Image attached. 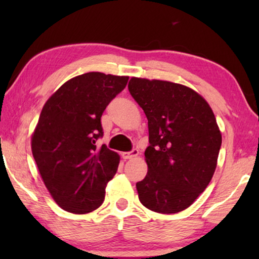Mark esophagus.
Instances as JSON below:
<instances>
[{
  "mask_svg": "<svg viewBox=\"0 0 259 259\" xmlns=\"http://www.w3.org/2000/svg\"><path fill=\"white\" fill-rule=\"evenodd\" d=\"M138 154H139V150H138V148H133V150L130 152H123L122 158L123 159H132V158H136Z\"/></svg>",
  "mask_w": 259,
  "mask_h": 259,
  "instance_id": "34e87169",
  "label": "esophagus"
}]
</instances>
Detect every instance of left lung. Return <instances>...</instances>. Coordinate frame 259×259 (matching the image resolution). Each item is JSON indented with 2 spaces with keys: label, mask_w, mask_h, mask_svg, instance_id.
<instances>
[{
  "label": "left lung",
  "mask_w": 259,
  "mask_h": 259,
  "mask_svg": "<svg viewBox=\"0 0 259 259\" xmlns=\"http://www.w3.org/2000/svg\"><path fill=\"white\" fill-rule=\"evenodd\" d=\"M128 91L148 120L147 175L140 203L159 213L185 210L213 177L222 134L206 100L183 84L132 77Z\"/></svg>",
  "instance_id": "left-lung-1"
}]
</instances>
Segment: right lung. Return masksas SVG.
Masks as SVG:
<instances>
[{
	"label": "right lung",
	"mask_w": 259,
	"mask_h": 259,
	"mask_svg": "<svg viewBox=\"0 0 259 259\" xmlns=\"http://www.w3.org/2000/svg\"><path fill=\"white\" fill-rule=\"evenodd\" d=\"M128 76L91 72L62 84L46 102L31 137V152L52 197L63 210L88 213L100 206L120 157L97 140L101 115Z\"/></svg>",
	"instance_id": "obj_1"
}]
</instances>
